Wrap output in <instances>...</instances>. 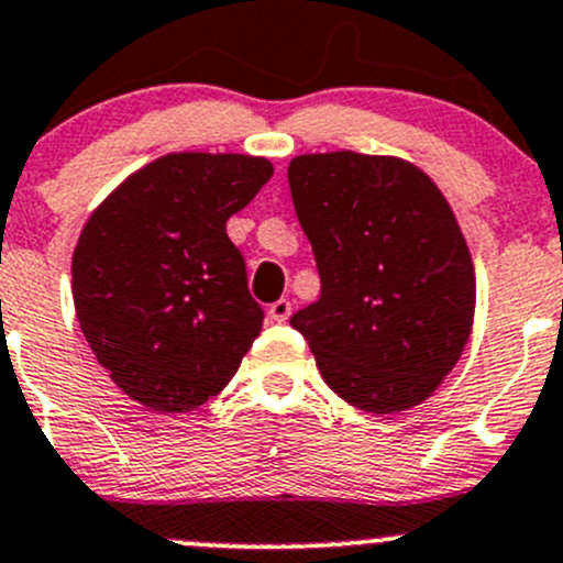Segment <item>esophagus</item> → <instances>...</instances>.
Instances as JSON below:
<instances>
[{
	"label": "esophagus",
	"instance_id": "esophagus-1",
	"mask_svg": "<svg viewBox=\"0 0 563 563\" xmlns=\"http://www.w3.org/2000/svg\"><path fill=\"white\" fill-rule=\"evenodd\" d=\"M288 316H291V302H288V299H277V302L269 305L272 321L283 323V321H288Z\"/></svg>",
	"mask_w": 563,
	"mask_h": 563
}]
</instances>
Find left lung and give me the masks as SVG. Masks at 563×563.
Returning a JSON list of instances; mask_svg holds the SVG:
<instances>
[{"label": "left lung", "instance_id": "left-lung-1", "mask_svg": "<svg viewBox=\"0 0 563 563\" xmlns=\"http://www.w3.org/2000/svg\"><path fill=\"white\" fill-rule=\"evenodd\" d=\"M321 294L291 316L318 371L371 413L419 406L474 323L471 253L439 187L395 157L329 152L288 166Z\"/></svg>", "mask_w": 563, "mask_h": 563}]
</instances>
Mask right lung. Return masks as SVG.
Returning <instances> with one entry per match:
<instances>
[{
  "mask_svg": "<svg viewBox=\"0 0 563 563\" xmlns=\"http://www.w3.org/2000/svg\"><path fill=\"white\" fill-rule=\"evenodd\" d=\"M269 176L264 157L166 155L84 225L73 253L81 332L117 387L152 411L207 402L258 338L264 308L225 223Z\"/></svg>",
  "mask_w": 563,
  "mask_h": 563,
  "instance_id": "obj_1",
  "label": "right lung"
}]
</instances>
